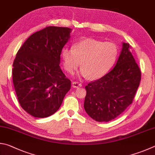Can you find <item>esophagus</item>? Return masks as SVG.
Masks as SVG:
<instances>
[{
  "label": "esophagus",
  "instance_id": "obj_1",
  "mask_svg": "<svg viewBox=\"0 0 155 155\" xmlns=\"http://www.w3.org/2000/svg\"><path fill=\"white\" fill-rule=\"evenodd\" d=\"M72 87H74V88H78V87L82 86V84L78 82H73L72 83Z\"/></svg>",
  "mask_w": 155,
  "mask_h": 155
}]
</instances>
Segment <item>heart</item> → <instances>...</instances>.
Here are the masks:
<instances>
[{"label":"heart","mask_w":155,"mask_h":155,"mask_svg":"<svg viewBox=\"0 0 155 155\" xmlns=\"http://www.w3.org/2000/svg\"><path fill=\"white\" fill-rule=\"evenodd\" d=\"M118 54L119 49L113 42L86 38L76 43L73 49L64 47L61 58L64 68L70 74L77 70L81 64V75L96 80L110 71Z\"/></svg>","instance_id":"obj_1"}]
</instances>
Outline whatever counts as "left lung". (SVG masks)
<instances>
[{"mask_svg":"<svg viewBox=\"0 0 155 155\" xmlns=\"http://www.w3.org/2000/svg\"><path fill=\"white\" fill-rule=\"evenodd\" d=\"M129 48V43H123L114 68L85 87L84 108L96 121L114 119L133 102L141 80V71Z\"/></svg>","mask_w":155,"mask_h":155,"instance_id":"1","label":"left lung"}]
</instances>
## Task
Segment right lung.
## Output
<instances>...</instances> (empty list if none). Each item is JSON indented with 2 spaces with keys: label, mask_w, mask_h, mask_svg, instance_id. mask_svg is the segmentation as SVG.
Here are the masks:
<instances>
[{
  "label": "right lung",
  "mask_w": 155,
  "mask_h": 155,
  "mask_svg": "<svg viewBox=\"0 0 155 155\" xmlns=\"http://www.w3.org/2000/svg\"><path fill=\"white\" fill-rule=\"evenodd\" d=\"M72 29L49 26L31 35L17 53L13 83L19 104L36 118L60 108L71 82L61 71L60 55Z\"/></svg>",
  "instance_id": "add662e5"
}]
</instances>
